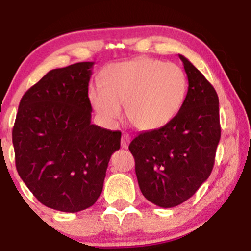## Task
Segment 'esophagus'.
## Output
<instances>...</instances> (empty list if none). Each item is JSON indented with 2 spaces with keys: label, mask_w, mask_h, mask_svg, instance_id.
Masks as SVG:
<instances>
[{
  "label": "esophagus",
  "mask_w": 251,
  "mask_h": 251,
  "mask_svg": "<svg viewBox=\"0 0 251 251\" xmlns=\"http://www.w3.org/2000/svg\"><path fill=\"white\" fill-rule=\"evenodd\" d=\"M131 140V137L127 133H124L122 137V148L123 149H127L128 148V143Z\"/></svg>",
  "instance_id": "1"
}]
</instances>
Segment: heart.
Wrapping results in <instances>:
<instances>
[{"label":"heart","instance_id":"obj_1","mask_svg":"<svg viewBox=\"0 0 251 251\" xmlns=\"http://www.w3.org/2000/svg\"><path fill=\"white\" fill-rule=\"evenodd\" d=\"M101 85L88 88L92 107L105 124H114L125 105L129 123L139 129H157L175 119L185 99L188 81L175 63L152 57L112 63L102 71Z\"/></svg>","mask_w":251,"mask_h":251}]
</instances>
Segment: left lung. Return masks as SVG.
Returning <instances> with one entry per match:
<instances>
[{
    "label": "left lung",
    "instance_id": "obj_1",
    "mask_svg": "<svg viewBox=\"0 0 251 251\" xmlns=\"http://www.w3.org/2000/svg\"><path fill=\"white\" fill-rule=\"evenodd\" d=\"M189 80L180 111L163 127L142 132L128 149L146 200L174 208L196 194L209 178L221 139L215 88L186 57L179 55Z\"/></svg>",
    "mask_w": 251,
    "mask_h": 251
}]
</instances>
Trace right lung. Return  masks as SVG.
I'll list each match as a JSON object with an SVG mask.
<instances>
[{
    "mask_svg": "<svg viewBox=\"0 0 251 251\" xmlns=\"http://www.w3.org/2000/svg\"><path fill=\"white\" fill-rule=\"evenodd\" d=\"M94 62L51 70L22 97L13 128L16 170L48 208L79 212L101 195L120 131L91 124Z\"/></svg>",
    "mask_w": 251,
    "mask_h": 251,
    "instance_id": "1",
    "label": "right lung"
}]
</instances>
